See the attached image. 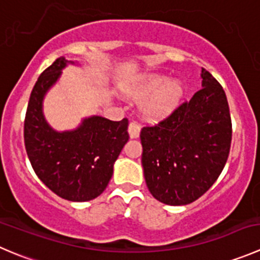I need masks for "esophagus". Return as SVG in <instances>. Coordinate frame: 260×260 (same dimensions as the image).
<instances>
[{
	"mask_svg": "<svg viewBox=\"0 0 260 260\" xmlns=\"http://www.w3.org/2000/svg\"><path fill=\"white\" fill-rule=\"evenodd\" d=\"M140 132H141L140 124L136 122H131L129 125H128V133H129V137L138 138L140 137Z\"/></svg>",
	"mask_w": 260,
	"mask_h": 260,
	"instance_id": "1",
	"label": "esophagus"
}]
</instances>
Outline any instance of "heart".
<instances>
[{
  "mask_svg": "<svg viewBox=\"0 0 260 260\" xmlns=\"http://www.w3.org/2000/svg\"><path fill=\"white\" fill-rule=\"evenodd\" d=\"M131 99L142 102V112L147 119L157 122L176 112L183 103L186 87L183 80L169 79L165 72H152L140 77L124 87Z\"/></svg>",
  "mask_w": 260,
  "mask_h": 260,
  "instance_id": "obj_1",
  "label": "heart"
}]
</instances>
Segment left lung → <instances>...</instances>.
Listing matches in <instances>:
<instances>
[{
    "mask_svg": "<svg viewBox=\"0 0 260 260\" xmlns=\"http://www.w3.org/2000/svg\"><path fill=\"white\" fill-rule=\"evenodd\" d=\"M202 89L155 127L141 131L142 168L153 197L184 206L203 196L222 171L231 118L222 86L202 69Z\"/></svg>",
    "mask_w": 260,
    "mask_h": 260,
    "instance_id": "left-lung-1",
    "label": "left lung"
}]
</instances>
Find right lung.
Listing matches in <instances>:
<instances>
[{
  "instance_id": "1",
  "label": "right lung",
  "mask_w": 260,
  "mask_h": 260,
  "mask_svg": "<svg viewBox=\"0 0 260 260\" xmlns=\"http://www.w3.org/2000/svg\"><path fill=\"white\" fill-rule=\"evenodd\" d=\"M69 64L77 62L58 58L35 82L25 117L24 141L35 174L53 193L71 202H86L99 197L112 179L114 162L129 138L128 120L91 115L75 129L52 128L43 113V102Z\"/></svg>"
}]
</instances>
